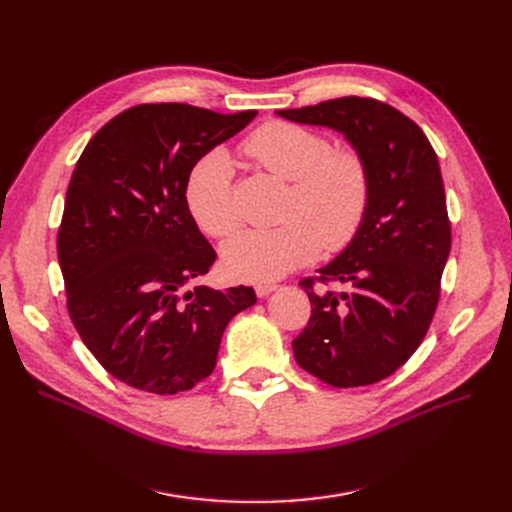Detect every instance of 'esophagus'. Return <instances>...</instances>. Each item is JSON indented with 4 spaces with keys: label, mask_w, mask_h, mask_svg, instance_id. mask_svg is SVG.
<instances>
[{
    "label": "esophagus",
    "mask_w": 512,
    "mask_h": 512,
    "mask_svg": "<svg viewBox=\"0 0 512 512\" xmlns=\"http://www.w3.org/2000/svg\"><path fill=\"white\" fill-rule=\"evenodd\" d=\"M254 288H256L258 297H267V294H271V292L277 288V284H273V282H260V284H256Z\"/></svg>",
    "instance_id": "1"
}]
</instances>
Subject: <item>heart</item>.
Returning a JSON list of instances; mask_svg holds the SVG:
<instances>
[{"label":"heart","mask_w":512,"mask_h":512,"mask_svg":"<svg viewBox=\"0 0 512 512\" xmlns=\"http://www.w3.org/2000/svg\"><path fill=\"white\" fill-rule=\"evenodd\" d=\"M243 153L290 183L286 224L245 230L226 243L222 262L232 280L271 282L312 262L320 247L342 250L359 232L369 207V168L359 151L333 149L324 134L290 121H267L245 138ZM185 203L211 237H228L241 224L232 162L213 149L185 183Z\"/></svg>","instance_id":"heart-1"}]
</instances>
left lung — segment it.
<instances>
[{"label": "left lung", "instance_id": "left-lung-1", "mask_svg": "<svg viewBox=\"0 0 512 512\" xmlns=\"http://www.w3.org/2000/svg\"><path fill=\"white\" fill-rule=\"evenodd\" d=\"M277 115L342 132L369 168V207L346 250L301 280L312 303L297 363L337 389L389 378L421 346L440 299L451 222L438 156L416 123L374 98H337Z\"/></svg>", "mask_w": 512, "mask_h": 512}]
</instances>
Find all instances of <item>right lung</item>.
Here are the masks:
<instances>
[{
  "instance_id": "right-lung-1",
  "label": "right lung",
  "mask_w": 512,
  "mask_h": 512,
  "mask_svg": "<svg viewBox=\"0 0 512 512\" xmlns=\"http://www.w3.org/2000/svg\"><path fill=\"white\" fill-rule=\"evenodd\" d=\"M254 117L138 104L76 162L57 232L68 314L98 363L134 389L190 391L211 376L226 324L256 303L250 286L196 284L215 250L185 203L194 164Z\"/></svg>"
}]
</instances>
